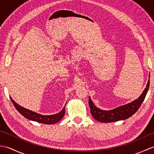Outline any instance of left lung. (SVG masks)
<instances>
[{
  "label": "left lung",
  "instance_id": "8db88e82",
  "mask_svg": "<svg viewBox=\"0 0 154 154\" xmlns=\"http://www.w3.org/2000/svg\"><path fill=\"white\" fill-rule=\"evenodd\" d=\"M149 87V77L146 87L138 99L133 102L121 106L111 110H102L94 105L91 98H89V104L91 113L95 120L102 122H112L121 120H125L132 116L141 106L144 100Z\"/></svg>",
  "mask_w": 154,
  "mask_h": 154
}]
</instances>
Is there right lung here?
Returning a JSON list of instances; mask_svg holds the SVG:
<instances>
[{"instance_id": "1", "label": "right lung", "mask_w": 154, "mask_h": 154, "mask_svg": "<svg viewBox=\"0 0 154 154\" xmlns=\"http://www.w3.org/2000/svg\"><path fill=\"white\" fill-rule=\"evenodd\" d=\"M10 98H11L12 103H13V104H14L16 109L23 116L26 118V119L28 120L35 121V122L42 123V124H53L59 122V121H60L62 118L64 116L65 106H64L63 109H62L61 112H60L57 114H53V115L45 116V115H42V114H40L36 112H34L33 111H31L30 110L25 109L24 107H22L17 103H16L11 97H10Z\"/></svg>"}]
</instances>
